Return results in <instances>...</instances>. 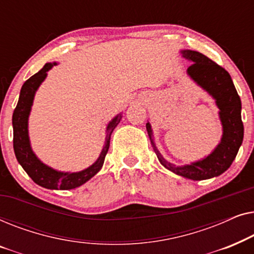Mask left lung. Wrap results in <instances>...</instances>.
<instances>
[{
  "mask_svg": "<svg viewBox=\"0 0 254 254\" xmlns=\"http://www.w3.org/2000/svg\"><path fill=\"white\" fill-rule=\"evenodd\" d=\"M186 59L193 61L187 72L197 84L202 86L220 109V118L223 125V136L221 143L209 156L202 161L190 165L175 166L166 162L156 148L152 138L150 124H147L148 135L161 164L178 176L192 180H203L217 177L230 168L236 158L244 137V125L242 121V102L229 72L211 61L206 55L195 51H182Z\"/></svg>",
  "mask_w": 254,
  "mask_h": 254,
  "instance_id": "1",
  "label": "left lung"
}]
</instances>
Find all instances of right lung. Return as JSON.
Returning a JSON list of instances; mask_svg holds the SVG:
<instances>
[{
    "mask_svg": "<svg viewBox=\"0 0 254 254\" xmlns=\"http://www.w3.org/2000/svg\"><path fill=\"white\" fill-rule=\"evenodd\" d=\"M55 64H57L55 62L45 64L43 69L38 71L37 74L31 76L20 89L18 103H17V106L12 114L13 150H15L17 161L30 176V178L38 185L50 190H71L83 185L102 169L104 159H105V156L109 151L111 134L117 127V125L120 123L121 116L120 114L117 116L107 126L105 147H104L99 158L90 168L83 170L81 172L64 173L53 170L50 166L41 163L31 149L29 133H27V119H29L34 93L39 88L41 82L46 77L47 71Z\"/></svg>",
    "mask_w": 254,
    "mask_h": 254,
    "instance_id": "add662e5",
    "label": "right lung"
}]
</instances>
